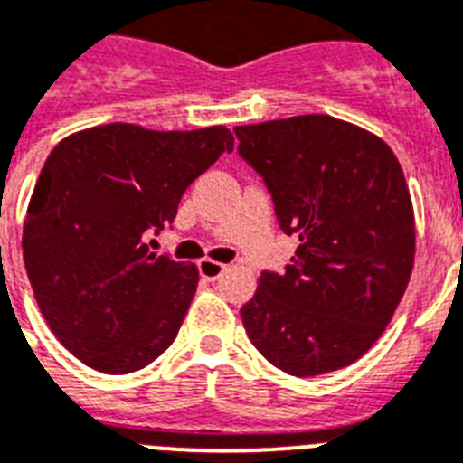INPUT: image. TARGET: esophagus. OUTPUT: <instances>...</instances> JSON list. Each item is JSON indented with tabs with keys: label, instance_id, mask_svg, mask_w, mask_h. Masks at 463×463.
I'll list each match as a JSON object with an SVG mask.
<instances>
[{
	"label": "esophagus",
	"instance_id": "esophagus-1",
	"mask_svg": "<svg viewBox=\"0 0 463 463\" xmlns=\"http://www.w3.org/2000/svg\"><path fill=\"white\" fill-rule=\"evenodd\" d=\"M224 269H227V265H222V262L217 260H208V258H205V260H198V272H201L203 279H208V282H214Z\"/></svg>",
	"mask_w": 463,
	"mask_h": 463
}]
</instances>
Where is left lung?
<instances>
[{"mask_svg":"<svg viewBox=\"0 0 463 463\" xmlns=\"http://www.w3.org/2000/svg\"><path fill=\"white\" fill-rule=\"evenodd\" d=\"M241 160L265 181L287 236L284 272L262 269L241 306L253 346L279 371H339L378 342L416 250L404 172L390 146L327 114L236 127Z\"/></svg>","mask_w":463,"mask_h":463,"instance_id":"obj_1","label":"left lung"}]
</instances>
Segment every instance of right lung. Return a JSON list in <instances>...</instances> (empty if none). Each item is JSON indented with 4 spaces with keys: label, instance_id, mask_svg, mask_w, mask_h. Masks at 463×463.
<instances>
[{
    "label": "right lung",
    "instance_id": "obj_1",
    "mask_svg": "<svg viewBox=\"0 0 463 463\" xmlns=\"http://www.w3.org/2000/svg\"><path fill=\"white\" fill-rule=\"evenodd\" d=\"M224 127L147 131L107 124L50 153L24 227L33 294L57 339L99 373L127 375L176 339L198 269L147 249L172 224L184 191L222 153Z\"/></svg>",
    "mask_w": 463,
    "mask_h": 463
}]
</instances>
